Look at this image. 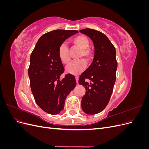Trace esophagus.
I'll use <instances>...</instances> for the list:
<instances>
[{
    "label": "esophagus",
    "mask_w": 149,
    "mask_h": 149,
    "mask_svg": "<svg viewBox=\"0 0 149 149\" xmlns=\"http://www.w3.org/2000/svg\"><path fill=\"white\" fill-rule=\"evenodd\" d=\"M75 79H76V83H78V79H79V78H78V76H76L75 77Z\"/></svg>",
    "instance_id": "esophagus-1"
}]
</instances>
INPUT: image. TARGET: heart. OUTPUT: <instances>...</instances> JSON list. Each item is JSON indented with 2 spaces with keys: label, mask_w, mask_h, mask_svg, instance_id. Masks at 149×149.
I'll use <instances>...</instances> for the list:
<instances>
[{
  "label": "heart",
  "mask_w": 149,
  "mask_h": 149,
  "mask_svg": "<svg viewBox=\"0 0 149 149\" xmlns=\"http://www.w3.org/2000/svg\"><path fill=\"white\" fill-rule=\"evenodd\" d=\"M71 43L74 47L78 48L80 52L77 56V61H72L65 68L67 73L78 74L81 73L86 66V63H90L93 58L94 53L89 48L90 40L88 37L84 35H79L71 39ZM58 57L63 64H67L70 61L69 49L65 43H61L58 48Z\"/></svg>",
  "instance_id": "1"
}]
</instances>
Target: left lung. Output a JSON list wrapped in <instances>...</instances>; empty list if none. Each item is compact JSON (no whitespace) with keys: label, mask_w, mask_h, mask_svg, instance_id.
<instances>
[{"label":"left lung","mask_w":149,"mask_h":149,"mask_svg":"<svg viewBox=\"0 0 149 149\" xmlns=\"http://www.w3.org/2000/svg\"><path fill=\"white\" fill-rule=\"evenodd\" d=\"M79 31L92 40L94 47L93 61L79 78V84L86 89L81 107L85 113L96 114L104 109L113 91L118 68L116 49L100 31L86 29ZM86 79L90 81L89 83Z\"/></svg>","instance_id":"left-lung-1"}]
</instances>
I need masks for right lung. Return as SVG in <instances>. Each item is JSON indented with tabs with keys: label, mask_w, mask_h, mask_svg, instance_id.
Masks as SVG:
<instances>
[{
	"label": "right lung",
	"mask_w": 149,
	"mask_h": 149,
	"mask_svg": "<svg viewBox=\"0 0 149 149\" xmlns=\"http://www.w3.org/2000/svg\"><path fill=\"white\" fill-rule=\"evenodd\" d=\"M77 30H56L43 35L31 52L28 70L31 93L37 105L49 114L64 109L66 97L76 84L74 76L67 74L61 79L64 67L58 48Z\"/></svg>",
	"instance_id": "obj_1"
}]
</instances>
